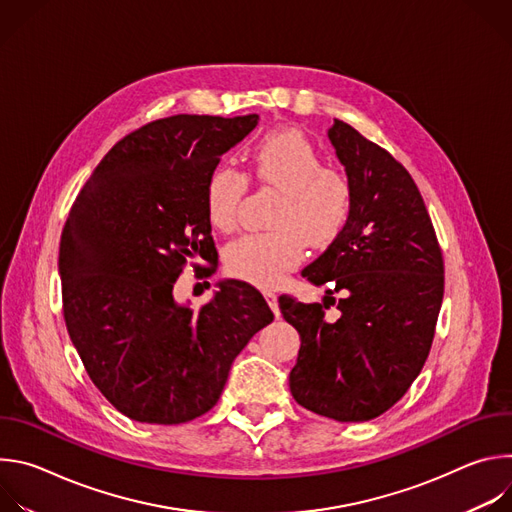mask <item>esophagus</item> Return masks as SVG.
Returning <instances> with one entry per match:
<instances>
[{"mask_svg": "<svg viewBox=\"0 0 512 512\" xmlns=\"http://www.w3.org/2000/svg\"><path fill=\"white\" fill-rule=\"evenodd\" d=\"M263 296H265V300H267L269 308L273 310V314H275V316H279V306H277V296H275V291L265 289V291H263Z\"/></svg>", "mask_w": 512, "mask_h": 512, "instance_id": "1", "label": "esophagus"}]
</instances>
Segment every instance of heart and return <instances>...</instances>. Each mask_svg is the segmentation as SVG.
<instances>
[{
	"label": "heart",
	"mask_w": 512,
	"mask_h": 512,
	"mask_svg": "<svg viewBox=\"0 0 512 512\" xmlns=\"http://www.w3.org/2000/svg\"><path fill=\"white\" fill-rule=\"evenodd\" d=\"M251 172L263 186L281 192L269 233H251L233 241L225 253L233 277L259 287H271L296 269L306 245L330 247L346 229L354 194L348 178L324 166V156L298 129H273L259 137L251 152ZM249 178L218 166L210 172L204 190L208 223L221 233L239 227L241 202Z\"/></svg>",
	"instance_id": "1"
}]
</instances>
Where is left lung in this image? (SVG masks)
I'll list each match as a JSON object with an SVG mask.
<instances>
[{"mask_svg":"<svg viewBox=\"0 0 512 512\" xmlns=\"http://www.w3.org/2000/svg\"><path fill=\"white\" fill-rule=\"evenodd\" d=\"M328 137L354 204L342 235L302 271L328 285L324 302L279 296L283 318L302 338L289 389L322 417L369 421L423 369L444 300V257L411 174L340 119ZM330 305L339 310L334 319L325 316Z\"/></svg>","mask_w":512,"mask_h":512,"instance_id":"obj_1","label":"left lung"}]
</instances>
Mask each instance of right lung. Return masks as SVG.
Listing matches in <instances>:
<instances>
[{
    "instance_id": "right-lung-1",
    "label": "right lung",
    "mask_w": 512,
    "mask_h": 512,
    "mask_svg": "<svg viewBox=\"0 0 512 512\" xmlns=\"http://www.w3.org/2000/svg\"><path fill=\"white\" fill-rule=\"evenodd\" d=\"M259 115H172L119 139L72 204L60 237L62 314L105 399L141 423L210 411L231 364L273 312L259 291L221 283L198 312L172 289L190 259L216 271L204 190Z\"/></svg>"
}]
</instances>
